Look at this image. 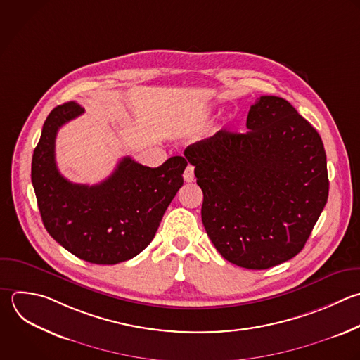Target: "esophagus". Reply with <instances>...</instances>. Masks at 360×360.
<instances>
[{"label": "esophagus", "mask_w": 360, "mask_h": 360, "mask_svg": "<svg viewBox=\"0 0 360 360\" xmlns=\"http://www.w3.org/2000/svg\"><path fill=\"white\" fill-rule=\"evenodd\" d=\"M183 177H184V180H186L187 183L194 181V167H193V166H187L186 170H184Z\"/></svg>", "instance_id": "esophagus-1"}]
</instances>
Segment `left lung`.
I'll use <instances>...</instances> for the list:
<instances>
[{
	"instance_id": "1",
	"label": "left lung",
	"mask_w": 360,
	"mask_h": 360,
	"mask_svg": "<svg viewBox=\"0 0 360 360\" xmlns=\"http://www.w3.org/2000/svg\"><path fill=\"white\" fill-rule=\"evenodd\" d=\"M245 134L219 131L184 150L204 200L201 218L228 262L262 270L301 252L328 200L321 136L284 98L262 96Z\"/></svg>"
}]
</instances>
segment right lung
<instances>
[{
    "label": "right lung",
    "mask_w": 360,
    "mask_h": 360,
    "mask_svg": "<svg viewBox=\"0 0 360 360\" xmlns=\"http://www.w3.org/2000/svg\"><path fill=\"white\" fill-rule=\"evenodd\" d=\"M83 112L69 101L48 115L32 156V184L44 225L58 243L86 262L117 264L152 242L183 186L187 162L173 156L152 169L125 156L100 184L72 183L58 170L55 142L59 128Z\"/></svg>",
    "instance_id": "add662e5"
}]
</instances>
